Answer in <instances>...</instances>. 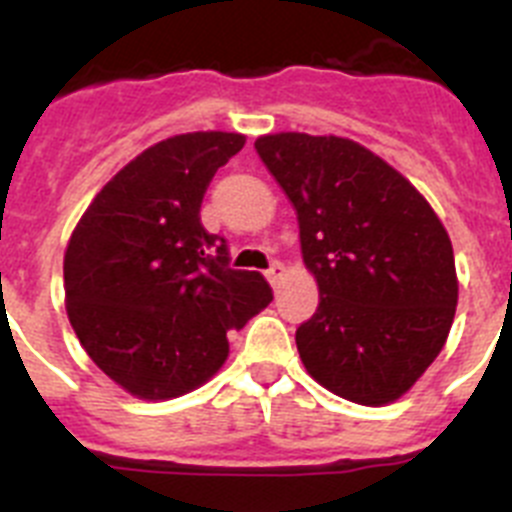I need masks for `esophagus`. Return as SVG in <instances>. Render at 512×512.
Here are the masks:
<instances>
[{
  "label": "esophagus",
  "mask_w": 512,
  "mask_h": 512,
  "mask_svg": "<svg viewBox=\"0 0 512 512\" xmlns=\"http://www.w3.org/2000/svg\"><path fill=\"white\" fill-rule=\"evenodd\" d=\"M284 274H287V269H284V264H279V261H274V264H271V269L266 271V279H269V282H271V287H277V284L284 279Z\"/></svg>",
  "instance_id": "obj_1"
}]
</instances>
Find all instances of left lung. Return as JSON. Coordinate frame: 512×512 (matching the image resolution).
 Returning a JSON list of instances; mask_svg holds the SVG:
<instances>
[{
    "label": "left lung",
    "instance_id": "1",
    "mask_svg": "<svg viewBox=\"0 0 512 512\" xmlns=\"http://www.w3.org/2000/svg\"><path fill=\"white\" fill-rule=\"evenodd\" d=\"M256 151L300 223L320 305L297 328L307 374L343 400H400L441 354L459 279L451 238L384 158L341 135L271 133Z\"/></svg>",
    "mask_w": 512,
    "mask_h": 512
}]
</instances>
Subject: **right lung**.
I'll return each instance as SVG.
<instances>
[{
  "label": "right lung",
  "instance_id": "1",
  "mask_svg": "<svg viewBox=\"0 0 512 512\" xmlns=\"http://www.w3.org/2000/svg\"><path fill=\"white\" fill-rule=\"evenodd\" d=\"M246 135L166 138L122 166L79 217L63 253L66 312L89 359L138 400L197 390L230 354L228 333L274 295L228 266L200 220L212 176Z\"/></svg>",
  "mask_w": 512,
  "mask_h": 512
}]
</instances>
